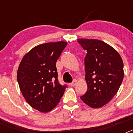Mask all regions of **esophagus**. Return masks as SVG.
Masks as SVG:
<instances>
[{"instance_id":"esophagus-1","label":"esophagus","mask_w":133,"mask_h":133,"mask_svg":"<svg viewBox=\"0 0 133 133\" xmlns=\"http://www.w3.org/2000/svg\"><path fill=\"white\" fill-rule=\"evenodd\" d=\"M76 84H77V80L75 79L73 81H72V83H70V86H71V87H74V86L76 85Z\"/></svg>"}]
</instances>
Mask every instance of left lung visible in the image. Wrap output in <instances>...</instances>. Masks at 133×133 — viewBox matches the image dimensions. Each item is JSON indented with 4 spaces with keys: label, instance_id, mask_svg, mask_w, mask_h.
Here are the masks:
<instances>
[{
    "label": "left lung",
    "instance_id": "left-lung-1",
    "mask_svg": "<svg viewBox=\"0 0 133 133\" xmlns=\"http://www.w3.org/2000/svg\"><path fill=\"white\" fill-rule=\"evenodd\" d=\"M78 43L87 52L84 66L88 89L81 99L90 107H102L113 98L123 82V60L103 41L79 38Z\"/></svg>",
    "mask_w": 133,
    "mask_h": 133
}]
</instances>
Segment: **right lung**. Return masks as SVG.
<instances>
[{
    "instance_id": "right-lung-1",
    "label": "right lung",
    "mask_w": 133,
    "mask_h": 133,
    "mask_svg": "<svg viewBox=\"0 0 133 133\" xmlns=\"http://www.w3.org/2000/svg\"><path fill=\"white\" fill-rule=\"evenodd\" d=\"M64 41L39 44L27 52L17 71L20 90L31 107L42 112L54 109L66 85L58 82L56 63L66 46Z\"/></svg>"
}]
</instances>
